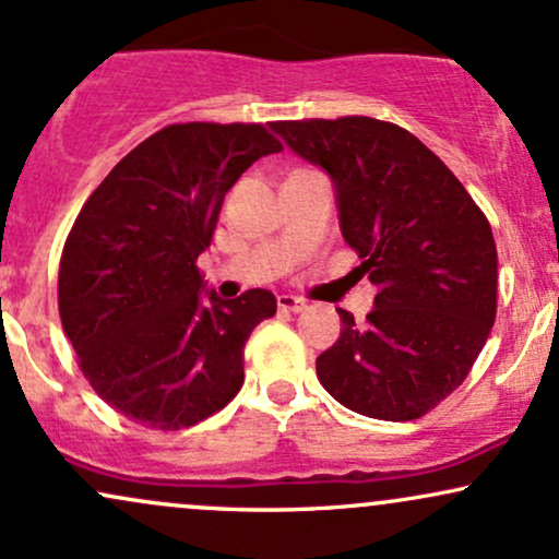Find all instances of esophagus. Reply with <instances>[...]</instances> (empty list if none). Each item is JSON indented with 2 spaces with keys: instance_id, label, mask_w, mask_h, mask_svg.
<instances>
[{
  "instance_id": "obj_1",
  "label": "esophagus",
  "mask_w": 559,
  "mask_h": 559,
  "mask_svg": "<svg viewBox=\"0 0 559 559\" xmlns=\"http://www.w3.org/2000/svg\"><path fill=\"white\" fill-rule=\"evenodd\" d=\"M278 310L281 312H301V310H307V305H305V299L292 297V294H281Z\"/></svg>"
}]
</instances>
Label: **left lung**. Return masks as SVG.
Masks as SVG:
<instances>
[{
	"label": "left lung",
	"instance_id": "obj_1",
	"mask_svg": "<svg viewBox=\"0 0 559 559\" xmlns=\"http://www.w3.org/2000/svg\"><path fill=\"white\" fill-rule=\"evenodd\" d=\"M333 178L355 278L376 286L365 325L346 310L318 357L323 389L378 420H418L463 386L497 318V243L486 215L418 136L346 115L271 123Z\"/></svg>",
	"mask_w": 559,
	"mask_h": 559
}]
</instances>
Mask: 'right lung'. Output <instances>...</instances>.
<instances>
[{
	"mask_svg": "<svg viewBox=\"0 0 559 559\" xmlns=\"http://www.w3.org/2000/svg\"><path fill=\"white\" fill-rule=\"evenodd\" d=\"M284 150L262 123H173L110 170L70 228L57 275L60 320L83 378L112 409L181 431L239 394L243 344L275 316L249 288L202 305L197 258L226 191Z\"/></svg>",
	"mask_w": 559,
	"mask_h": 559,
	"instance_id": "right-lung-1",
	"label": "right lung"
}]
</instances>
